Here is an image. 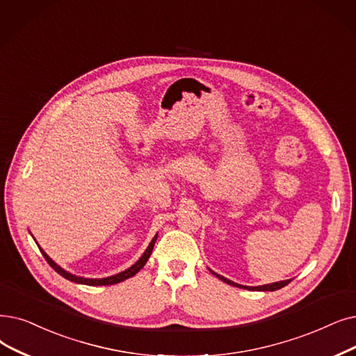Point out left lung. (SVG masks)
I'll list each match as a JSON object with an SVG mask.
<instances>
[{
  "instance_id": "8db88e82",
  "label": "left lung",
  "mask_w": 356,
  "mask_h": 356,
  "mask_svg": "<svg viewBox=\"0 0 356 356\" xmlns=\"http://www.w3.org/2000/svg\"><path fill=\"white\" fill-rule=\"evenodd\" d=\"M211 273H213L216 277H220V280H221L222 282H225V284H228V285H233V286H237V288H244V289H249V291H276V289L284 288L285 285H288V284L291 282V280H288V281L273 282V284L260 285V286H245V285H240V284H236V282H233V281H229V280H227V277H224V276H221V275H218V273H215V272H212V270H211Z\"/></svg>"
}]
</instances>
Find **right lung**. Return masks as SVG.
<instances>
[{"label": "right lung", "mask_w": 356, "mask_h": 356, "mask_svg": "<svg viewBox=\"0 0 356 356\" xmlns=\"http://www.w3.org/2000/svg\"><path fill=\"white\" fill-rule=\"evenodd\" d=\"M157 236H159V234L154 236V238L151 240V243H149L148 247H147V250H145L144 254L140 257V260H136L135 265H132L129 269L123 270V272H120V273H118V275H113V276H109V277H102V280H90V277H81V276L71 275L70 272H67V270H64L60 266H58V265L55 264V261L40 249V247H39V249H40L43 257L46 259V261H48V264L51 265V268H52L55 272H58L60 276H64L65 280L71 281V282L84 284V285H92V286H95V285H113V284H119V282H122V281L128 280V277L136 275L138 272H140V270L144 268V265L147 264V260L149 259V256H151V253H152L154 244H156V241H157Z\"/></svg>", "instance_id": "obj_1"}]
</instances>
